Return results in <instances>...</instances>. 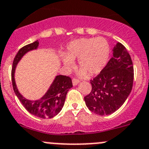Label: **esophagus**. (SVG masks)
Returning a JSON list of instances; mask_svg holds the SVG:
<instances>
[{
	"label": "esophagus",
	"instance_id": "obj_1",
	"mask_svg": "<svg viewBox=\"0 0 149 149\" xmlns=\"http://www.w3.org/2000/svg\"><path fill=\"white\" fill-rule=\"evenodd\" d=\"M72 81H73V86L77 85V84L79 83V80H77V79H73V80H72Z\"/></svg>",
	"mask_w": 149,
	"mask_h": 149
}]
</instances>
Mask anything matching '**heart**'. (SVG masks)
Listing matches in <instances>:
<instances>
[{
  "instance_id": "obj_1",
  "label": "heart",
  "mask_w": 149,
  "mask_h": 149,
  "mask_svg": "<svg viewBox=\"0 0 149 149\" xmlns=\"http://www.w3.org/2000/svg\"><path fill=\"white\" fill-rule=\"evenodd\" d=\"M61 60L64 68L70 69L73 61L78 59L80 77L94 76L99 73L106 66L109 56V45L102 37L81 38L70 42L64 51Z\"/></svg>"
}]
</instances>
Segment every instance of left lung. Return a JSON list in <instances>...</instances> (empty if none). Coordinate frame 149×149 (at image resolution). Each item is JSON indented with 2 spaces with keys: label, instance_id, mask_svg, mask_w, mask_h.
<instances>
[{
  "label": "left lung",
  "instance_id": "left-lung-1",
  "mask_svg": "<svg viewBox=\"0 0 149 149\" xmlns=\"http://www.w3.org/2000/svg\"><path fill=\"white\" fill-rule=\"evenodd\" d=\"M133 79L131 56L121 43L117 42L107 65L90 81L92 90L84 97L86 106L97 115L113 113L127 99L132 89Z\"/></svg>",
  "mask_w": 149,
  "mask_h": 149
}]
</instances>
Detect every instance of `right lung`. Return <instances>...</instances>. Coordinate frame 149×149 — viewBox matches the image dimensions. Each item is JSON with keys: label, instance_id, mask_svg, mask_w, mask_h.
Segmentation results:
<instances>
[{"label": "right lung", "instance_id": "right-lung-1", "mask_svg": "<svg viewBox=\"0 0 149 149\" xmlns=\"http://www.w3.org/2000/svg\"><path fill=\"white\" fill-rule=\"evenodd\" d=\"M38 48L39 42L38 40H36L33 43L29 44L19 50L12 64V86L17 97L27 111L41 118H51L62 110L68 90L73 87L71 79L62 75L56 76L46 93L37 100H30L25 98L18 90L15 79L16 67L22 58L28 52L38 49Z\"/></svg>", "mask_w": 149, "mask_h": 149}]
</instances>
